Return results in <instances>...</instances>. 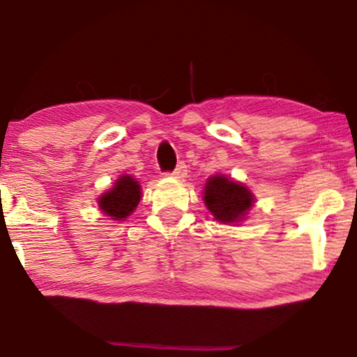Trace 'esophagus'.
I'll list each match as a JSON object with an SVG mask.
<instances>
[{
	"mask_svg": "<svg viewBox=\"0 0 357 357\" xmlns=\"http://www.w3.org/2000/svg\"><path fill=\"white\" fill-rule=\"evenodd\" d=\"M186 174H188V166H186V163H183V161L178 166H176V169L173 171V173H171V176H173V178H176V179L186 178Z\"/></svg>",
	"mask_w": 357,
	"mask_h": 357,
	"instance_id": "esophagus-1",
	"label": "esophagus"
}]
</instances>
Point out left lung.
Wrapping results in <instances>:
<instances>
[{"label": "left lung", "mask_w": 357, "mask_h": 357, "mask_svg": "<svg viewBox=\"0 0 357 357\" xmlns=\"http://www.w3.org/2000/svg\"><path fill=\"white\" fill-rule=\"evenodd\" d=\"M202 199L213 218L223 225L243 222L255 206V194L243 183L225 174L207 178Z\"/></svg>", "instance_id": "obj_1"}]
</instances>
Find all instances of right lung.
Returning <instances> with one entry per match:
<instances>
[{
  "mask_svg": "<svg viewBox=\"0 0 357 357\" xmlns=\"http://www.w3.org/2000/svg\"><path fill=\"white\" fill-rule=\"evenodd\" d=\"M142 199L140 183L130 174L119 176L111 189L98 197L99 211L112 220H126Z\"/></svg>",
  "mask_w": 357,
  "mask_h": 357,
  "instance_id": "right-lung-1",
  "label": "right lung"
}]
</instances>
